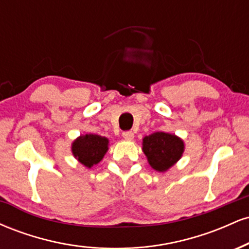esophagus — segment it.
<instances>
[{
    "mask_svg": "<svg viewBox=\"0 0 249 249\" xmlns=\"http://www.w3.org/2000/svg\"><path fill=\"white\" fill-rule=\"evenodd\" d=\"M123 138L126 139V141H132L134 138V133L132 131H125V132H123Z\"/></svg>",
    "mask_w": 249,
    "mask_h": 249,
    "instance_id": "34e87169",
    "label": "esophagus"
}]
</instances>
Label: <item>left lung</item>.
Segmentation results:
<instances>
[{"mask_svg":"<svg viewBox=\"0 0 249 249\" xmlns=\"http://www.w3.org/2000/svg\"><path fill=\"white\" fill-rule=\"evenodd\" d=\"M142 152L147 162L157 172H166L182 157L185 142L173 133L154 132L142 138Z\"/></svg>","mask_w":249,"mask_h":249,"instance_id":"8db88e82","label":"left lung"}]
</instances>
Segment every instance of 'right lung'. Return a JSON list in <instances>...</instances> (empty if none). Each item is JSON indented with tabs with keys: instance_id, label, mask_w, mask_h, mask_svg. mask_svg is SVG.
I'll list each match as a JSON object with an SVG mask.
<instances>
[{
	"instance_id": "1",
	"label": "right lung",
	"mask_w": 249,
	"mask_h": 249,
	"mask_svg": "<svg viewBox=\"0 0 249 249\" xmlns=\"http://www.w3.org/2000/svg\"><path fill=\"white\" fill-rule=\"evenodd\" d=\"M107 150L108 139L107 137L93 133L81 134L71 144L72 156L87 168L101 162Z\"/></svg>"
}]
</instances>
